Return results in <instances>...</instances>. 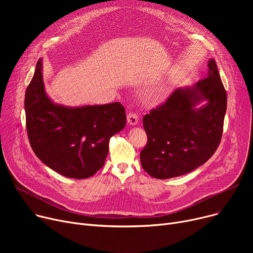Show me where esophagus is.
<instances>
[{
    "label": "esophagus",
    "mask_w": 253,
    "mask_h": 253,
    "mask_svg": "<svg viewBox=\"0 0 253 253\" xmlns=\"http://www.w3.org/2000/svg\"><path fill=\"white\" fill-rule=\"evenodd\" d=\"M127 121H128V123H129L130 125L134 126V125H136L137 122H138V116H137L136 114H134V113H129V114L127 115Z\"/></svg>",
    "instance_id": "esophagus-1"
}]
</instances>
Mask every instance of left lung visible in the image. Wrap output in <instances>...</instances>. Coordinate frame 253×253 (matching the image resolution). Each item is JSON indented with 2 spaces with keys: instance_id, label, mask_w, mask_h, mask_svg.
<instances>
[{
  "instance_id": "obj_1",
  "label": "left lung",
  "mask_w": 253,
  "mask_h": 253,
  "mask_svg": "<svg viewBox=\"0 0 253 253\" xmlns=\"http://www.w3.org/2000/svg\"><path fill=\"white\" fill-rule=\"evenodd\" d=\"M225 112L227 92L214 59H209L205 79L177 88L143 117L148 143L140 153L142 168L155 178L167 179L203 165L220 142Z\"/></svg>"
}]
</instances>
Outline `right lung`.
<instances>
[{
	"label": "right lung",
	"instance_id": "1",
	"mask_svg": "<svg viewBox=\"0 0 253 253\" xmlns=\"http://www.w3.org/2000/svg\"><path fill=\"white\" fill-rule=\"evenodd\" d=\"M43 59L26 88L24 110L32 149L46 166L70 178L94 175L109 154L110 138L126 125L120 102L66 106L46 94Z\"/></svg>",
	"mask_w": 253,
	"mask_h": 253
}]
</instances>
